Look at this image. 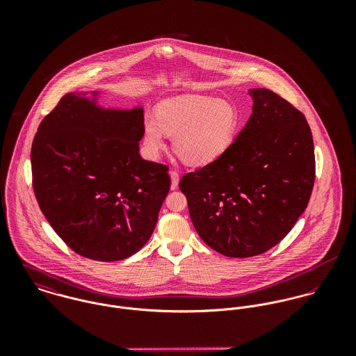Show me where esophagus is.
Listing matches in <instances>:
<instances>
[{"mask_svg":"<svg viewBox=\"0 0 356 356\" xmlns=\"http://www.w3.org/2000/svg\"><path fill=\"white\" fill-rule=\"evenodd\" d=\"M170 177H171V189H175L178 186V182H179V174L177 171L171 170Z\"/></svg>","mask_w":356,"mask_h":356,"instance_id":"obj_1","label":"esophagus"}]
</instances>
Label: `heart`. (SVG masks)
<instances>
[{
	"label": "heart",
	"instance_id": "obj_1",
	"mask_svg": "<svg viewBox=\"0 0 356 356\" xmlns=\"http://www.w3.org/2000/svg\"><path fill=\"white\" fill-rule=\"evenodd\" d=\"M241 127L237 104L203 95H178L159 102L156 115H145L144 145L156 159L171 134L172 147L185 163L207 165L233 147Z\"/></svg>",
	"mask_w": 356,
	"mask_h": 356
}]
</instances>
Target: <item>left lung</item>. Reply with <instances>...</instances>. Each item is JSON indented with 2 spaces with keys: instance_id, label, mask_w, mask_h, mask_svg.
I'll use <instances>...</instances> for the list:
<instances>
[{
  "instance_id": "obj_1",
  "label": "left lung",
  "mask_w": 356,
  "mask_h": 356,
  "mask_svg": "<svg viewBox=\"0 0 356 356\" xmlns=\"http://www.w3.org/2000/svg\"><path fill=\"white\" fill-rule=\"evenodd\" d=\"M248 95L252 113L233 147L179 181L197 234L229 257L277 245L305 212L315 179L305 115L268 89Z\"/></svg>"
}]
</instances>
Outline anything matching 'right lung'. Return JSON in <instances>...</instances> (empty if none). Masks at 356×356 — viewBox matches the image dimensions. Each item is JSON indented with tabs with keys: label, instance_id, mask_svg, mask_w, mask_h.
I'll list each match as a JSON object with an SVG mask.
<instances>
[{
	"label": "right lung",
	"instance_id": "1",
	"mask_svg": "<svg viewBox=\"0 0 356 356\" xmlns=\"http://www.w3.org/2000/svg\"><path fill=\"white\" fill-rule=\"evenodd\" d=\"M65 95L31 147L33 188L58 237L76 254L123 260L151 238L170 191L167 165L144 160V108H105L100 92Z\"/></svg>",
	"mask_w": 356,
	"mask_h": 356
}]
</instances>
